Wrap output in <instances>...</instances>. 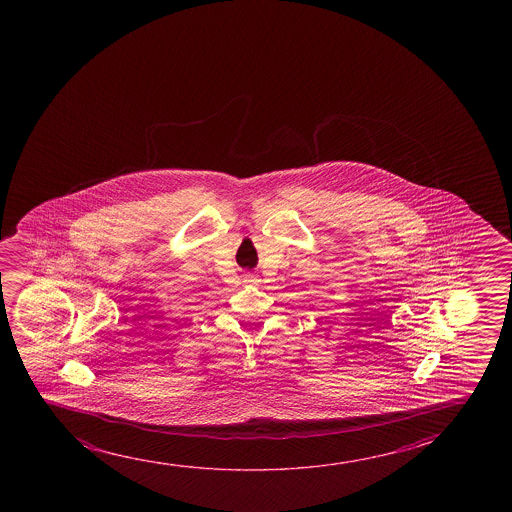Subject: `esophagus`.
I'll list each match as a JSON object with an SVG mask.
<instances>
[{
	"mask_svg": "<svg viewBox=\"0 0 512 512\" xmlns=\"http://www.w3.org/2000/svg\"><path fill=\"white\" fill-rule=\"evenodd\" d=\"M243 278H245V283H248V285H257L259 283V278L253 276V274H245Z\"/></svg>",
	"mask_w": 512,
	"mask_h": 512,
	"instance_id": "1",
	"label": "esophagus"
}]
</instances>
